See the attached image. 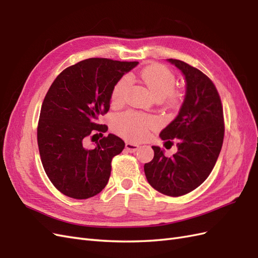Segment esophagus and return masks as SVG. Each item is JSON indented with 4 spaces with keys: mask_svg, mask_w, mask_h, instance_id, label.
I'll return each instance as SVG.
<instances>
[{
    "mask_svg": "<svg viewBox=\"0 0 258 258\" xmlns=\"http://www.w3.org/2000/svg\"><path fill=\"white\" fill-rule=\"evenodd\" d=\"M139 148V144L137 143H131V142H126V150L130 153H135L136 151H138Z\"/></svg>",
    "mask_w": 258,
    "mask_h": 258,
    "instance_id": "1",
    "label": "esophagus"
}]
</instances>
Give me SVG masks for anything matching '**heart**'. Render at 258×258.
I'll list each match as a JSON object with an SVG mask.
<instances>
[{
    "instance_id": "obj_1",
    "label": "heart",
    "mask_w": 258,
    "mask_h": 258,
    "mask_svg": "<svg viewBox=\"0 0 258 258\" xmlns=\"http://www.w3.org/2000/svg\"><path fill=\"white\" fill-rule=\"evenodd\" d=\"M129 81H139L146 86L155 99L170 98L175 99V93L172 92L175 85V76L169 69L162 66L148 67L140 72L139 75L131 74L128 76ZM128 87L127 80H121L116 84L113 90L112 99L114 102H120L123 99ZM154 119L151 117L139 115L136 113H123L118 115L114 120V127L120 135L131 138L140 139L142 138L146 129L154 124Z\"/></svg>"
}]
</instances>
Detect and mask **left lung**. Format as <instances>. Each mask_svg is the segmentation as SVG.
I'll return each instance as SVG.
<instances>
[{
  "instance_id": "left-lung-1",
  "label": "left lung",
  "mask_w": 258,
  "mask_h": 258,
  "mask_svg": "<svg viewBox=\"0 0 258 258\" xmlns=\"http://www.w3.org/2000/svg\"><path fill=\"white\" fill-rule=\"evenodd\" d=\"M181 71L186 91L178 114L159 137L176 139L177 152L166 157L165 150L152 146L154 158L144 172L156 190L182 196L204 183L220 155L224 140V115L214 84L198 69L176 59H167Z\"/></svg>"
}]
</instances>
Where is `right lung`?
<instances>
[{
    "mask_svg": "<svg viewBox=\"0 0 258 258\" xmlns=\"http://www.w3.org/2000/svg\"><path fill=\"white\" fill-rule=\"evenodd\" d=\"M138 63L86 59L67 68L51 84L41 108L37 144L46 174L66 196L87 199L106 186L112 158L122 152L124 142L112 134L92 148L85 141L107 130L97 123L99 116L110 108L116 84Z\"/></svg>",
    "mask_w": 258,
    "mask_h": 258,
    "instance_id": "1",
    "label": "right lung"
}]
</instances>
